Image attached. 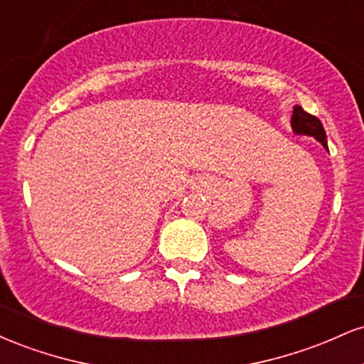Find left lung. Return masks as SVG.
<instances>
[{"label":"left lung","instance_id":"obj_1","mask_svg":"<svg viewBox=\"0 0 364 364\" xmlns=\"http://www.w3.org/2000/svg\"><path fill=\"white\" fill-rule=\"evenodd\" d=\"M291 127L294 129L296 135H308L313 136L323 145L325 149H328L327 145V135H325V129L321 121L316 116L310 114L303 109L301 106H294L292 109V118H291Z\"/></svg>","mask_w":364,"mask_h":364}]
</instances>
